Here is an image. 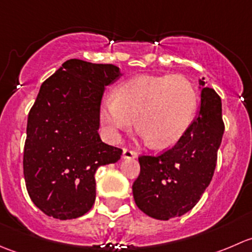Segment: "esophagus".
Wrapping results in <instances>:
<instances>
[{"mask_svg": "<svg viewBox=\"0 0 252 252\" xmlns=\"http://www.w3.org/2000/svg\"><path fill=\"white\" fill-rule=\"evenodd\" d=\"M138 157V152L130 149H123V158H136Z\"/></svg>", "mask_w": 252, "mask_h": 252, "instance_id": "34e87169", "label": "esophagus"}]
</instances>
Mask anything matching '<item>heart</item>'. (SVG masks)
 Returning a JSON list of instances; mask_svg holds the SVG:
<instances>
[{
    "mask_svg": "<svg viewBox=\"0 0 252 252\" xmlns=\"http://www.w3.org/2000/svg\"><path fill=\"white\" fill-rule=\"evenodd\" d=\"M199 95L182 75H138L119 84L114 95L100 105V119L111 136L133 126L136 118L142 136L164 149L177 144L194 122Z\"/></svg>",
    "mask_w": 252,
    "mask_h": 252,
    "instance_id": "1",
    "label": "heart"
}]
</instances>
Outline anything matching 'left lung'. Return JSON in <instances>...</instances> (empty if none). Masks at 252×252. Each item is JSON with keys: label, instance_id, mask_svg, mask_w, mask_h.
I'll return each instance as SVG.
<instances>
[{"label": "left lung", "instance_id": "8db88e82", "mask_svg": "<svg viewBox=\"0 0 252 252\" xmlns=\"http://www.w3.org/2000/svg\"><path fill=\"white\" fill-rule=\"evenodd\" d=\"M200 80L201 106L185 135L158 156L139 157L140 174L133 184L139 208L152 218L180 217L199 202L212 180L224 123L222 102L213 89Z\"/></svg>", "mask_w": 252, "mask_h": 252}]
</instances>
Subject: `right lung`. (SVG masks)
Returning <instances> with one entry per match:
<instances>
[{
	"label": "right lung",
	"instance_id": "obj_1",
	"mask_svg": "<svg viewBox=\"0 0 252 252\" xmlns=\"http://www.w3.org/2000/svg\"><path fill=\"white\" fill-rule=\"evenodd\" d=\"M121 77L113 64L69 60L42 83L28 116L23 169L28 194L45 215L73 220L91 210L98 167L122 149L101 140L105 86Z\"/></svg>",
	"mask_w": 252,
	"mask_h": 252
}]
</instances>
